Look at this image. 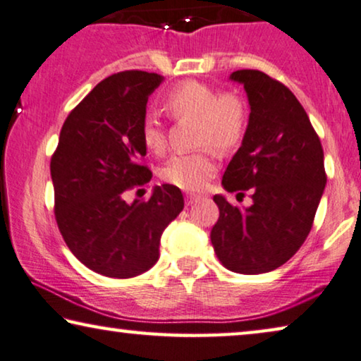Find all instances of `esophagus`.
Segmentation results:
<instances>
[{
	"label": "esophagus",
	"instance_id": "34e87169",
	"mask_svg": "<svg viewBox=\"0 0 361 361\" xmlns=\"http://www.w3.org/2000/svg\"><path fill=\"white\" fill-rule=\"evenodd\" d=\"M200 200H202V195H198V193H187V195H185L187 205H193V203H197Z\"/></svg>",
	"mask_w": 361,
	"mask_h": 361
}]
</instances>
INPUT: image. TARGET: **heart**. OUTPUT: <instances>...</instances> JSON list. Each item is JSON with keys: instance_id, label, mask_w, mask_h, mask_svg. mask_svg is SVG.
I'll use <instances>...</instances> for the list:
<instances>
[{"instance_id": "heart-1", "label": "heart", "mask_w": 361, "mask_h": 361, "mask_svg": "<svg viewBox=\"0 0 361 361\" xmlns=\"http://www.w3.org/2000/svg\"><path fill=\"white\" fill-rule=\"evenodd\" d=\"M164 107L176 118H198V142L210 143L218 149H229L244 137L247 109L238 94H219L216 87L200 81H184L164 99ZM145 148L161 154L168 146V137L159 120L148 116L142 125ZM216 163L212 153H180L164 166V179L184 190H200L215 176Z\"/></svg>"}]
</instances>
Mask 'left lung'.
Returning <instances> with one entry per match:
<instances>
[{"label":"left lung","instance_id":"8db88e82","mask_svg":"<svg viewBox=\"0 0 361 361\" xmlns=\"http://www.w3.org/2000/svg\"><path fill=\"white\" fill-rule=\"evenodd\" d=\"M229 80L244 86L249 122L229 161L221 185L252 193L239 208L218 193L219 218L212 244L219 262L236 274L279 269L296 254L311 231L326 187L324 151L310 117L288 87L257 70H239Z\"/></svg>","mask_w":361,"mask_h":361}]
</instances>
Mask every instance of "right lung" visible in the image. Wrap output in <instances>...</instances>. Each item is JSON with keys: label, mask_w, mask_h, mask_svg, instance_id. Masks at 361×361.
Masks as SVG:
<instances>
[{"label": "right lung", "mask_w": 361, "mask_h": 361, "mask_svg": "<svg viewBox=\"0 0 361 361\" xmlns=\"http://www.w3.org/2000/svg\"><path fill=\"white\" fill-rule=\"evenodd\" d=\"M164 78L122 71L73 109L51 156L55 218L75 257L96 274L130 279L158 262L161 234L184 208L179 187L156 185L148 200H125L151 180L142 164L146 102Z\"/></svg>", "instance_id": "1"}]
</instances>
